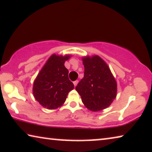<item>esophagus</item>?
<instances>
[{"instance_id": "34e87169", "label": "esophagus", "mask_w": 152, "mask_h": 152, "mask_svg": "<svg viewBox=\"0 0 152 152\" xmlns=\"http://www.w3.org/2000/svg\"><path fill=\"white\" fill-rule=\"evenodd\" d=\"M77 83H78V81H77V80L73 81V84H74L75 86H76L77 85Z\"/></svg>"}]
</instances>
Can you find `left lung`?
Instances as JSON below:
<instances>
[{"instance_id":"obj_1","label":"left lung","mask_w":152,"mask_h":152,"mask_svg":"<svg viewBox=\"0 0 152 152\" xmlns=\"http://www.w3.org/2000/svg\"><path fill=\"white\" fill-rule=\"evenodd\" d=\"M84 76L75 88L86 108L101 111L116 96L117 83L106 62L99 56L82 58Z\"/></svg>"}]
</instances>
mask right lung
I'll return each instance as SVG.
<instances>
[{"label":"right lung","instance_id":"add662e5","mask_svg":"<svg viewBox=\"0 0 152 152\" xmlns=\"http://www.w3.org/2000/svg\"><path fill=\"white\" fill-rule=\"evenodd\" d=\"M71 57V55L53 54L35 79L33 94L39 104L47 109L54 110L61 106L69 92L74 88L68 77L69 71L64 66L65 61Z\"/></svg>","mask_w":152,"mask_h":152}]
</instances>
